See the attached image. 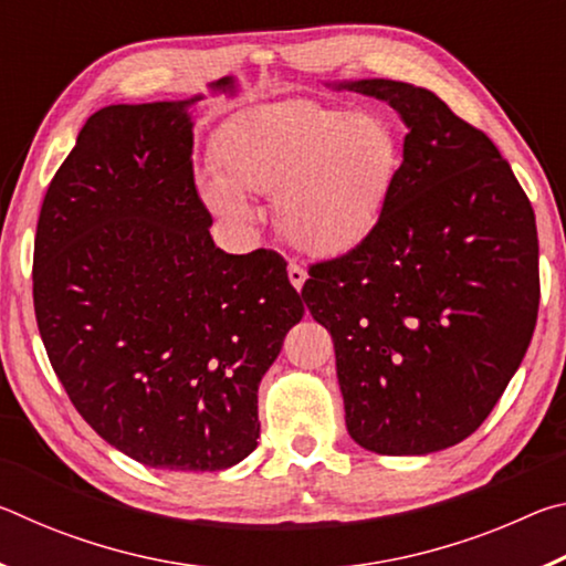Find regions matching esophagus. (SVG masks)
Here are the masks:
<instances>
[{
	"instance_id": "esophagus-1",
	"label": "esophagus",
	"mask_w": 566,
	"mask_h": 566,
	"mask_svg": "<svg viewBox=\"0 0 566 566\" xmlns=\"http://www.w3.org/2000/svg\"><path fill=\"white\" fill-rule=\"evenodd\" d=\"M286 274H290V282H292V286H294V290H296V292H300V290H302V286H304V282H306V272L302 270V266H300V264H296V262H292L290 266H286Z\"/></svg>"
}]
</instances>
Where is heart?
Returning <instances> with one entry per match:
<instances>
[{"mask_svg": "<svg viewBox=\"0 0 566 566\" xmlns=\"http://www.w3.org/2000/svg\"><path fill=\"white\" fill-rule=\"evenodd\" d=\"M399 139L387 119L319 102H274L244 114L219 147V175L202 179L212 212L252 229L244 195L276 197V224L306 254L352 252L379 227L399 177Z\"/></svg>", "mask_w": 566, "mask_h": 566, "instance_id": "b5f03b06", "label": "heart"}]
</instances>
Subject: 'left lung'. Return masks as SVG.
I'll list each match as a JSON object with an SVG mask.
<instances>
[{"label":"left lung","instance_id":"1","mask_svg":"<svg viewBox=\"0 0 566 566\" xmlns=\"http://www.w3.org/2000/svg\"><path fill=\"white\" fill-rule=\"evenodd\" d=\"M327 84L387 102L407 137L379 227L314 264L302 300L334 339L354 442L432 454L476 432L530 347L534 212L492 139L434 92L395 80Z\"/></svg>","mask_w":566,"mask_h":566}]
</instances>
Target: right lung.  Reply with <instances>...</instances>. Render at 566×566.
I'll use <instances>...</instances> for the list:
<instances>
[{"label": "right lung", "mask_w": 566, "mask_h": 566, "mask_svg": "<svg viewBox=\"0 0 566 566\" xmlns=\"http://www.w3.org/2000/svg\"><path fill=\"white\" fill-rule=\"evenodd\" d=\"M205 99L94 112L34 239L36 324L72 405L104 442L169 472L254 452L260 381L304 317L280 254H227L209 234L191 165Z\"/></svg>", "instance_id": "add662e5"}]
</instances>
